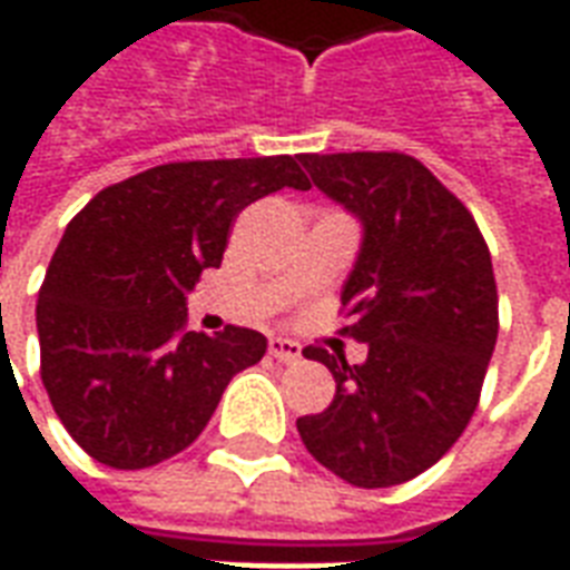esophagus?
I'll return each mask as SVG.
<instances>
[{
  "mask_svg": "<svg viewBox=\"0 0 570 570\" xmlns=\"http://www.w3.org/2000/svg\"><path fill=\"white\" fill-rule=\"evenodd\" d=\"M268 354L281 360V363H296L302 357V345L293 342V338H272L268 342Z\"/></svg>",
  "mask_w": 570,
  "mask_h": 570,
  "instance_id": "obj_1",
  "label": "esophagus"
}]
</instances>
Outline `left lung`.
Returning a JSON list of instances; mask_svg holds the SVG:
<instances>
[{"label": "left lung", "instance_id": "8db88e82", "mask_svg": "<svg viewBox=\"0 0 570 570\" xmlns=\"http://www.w3.org/2000/svg\"><path fill=\"white\" fill-rule=\"evenodd\" d=\"M311 183L363 225L342 305L370 347H305L335 379L330 409L296 421L305 449L357 489L409 482L473 419L498 342V286L473 216L428 167L400 151L302 155Z\"/></svg>", "mask_w": 570, "mask_h": 570}]
</instances>
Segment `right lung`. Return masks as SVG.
I'll list each match as a JSON object with an SVG mask.
<instances>
[{"label": "right lung", "mask_w": 570, "mask_h": 570, "mask_svg": "<svg viewBox=\"0 0 570 570\" xmlns=\"http://www.w3.org/2000/svg\"><path fill=\"white\" fill-rule=\"evenodd\" d=\"M281 188H311L289 155L158 164L67 225L36 326L48 400L94 461L142 470L174 458L237 372L265 357L256 330L186 333V298L219 268L237 213Z\"/></svg>", "instance_id": "add662e5"}]
</instances>
